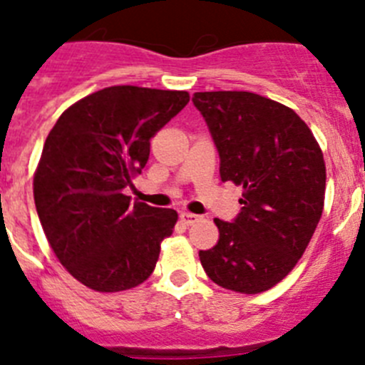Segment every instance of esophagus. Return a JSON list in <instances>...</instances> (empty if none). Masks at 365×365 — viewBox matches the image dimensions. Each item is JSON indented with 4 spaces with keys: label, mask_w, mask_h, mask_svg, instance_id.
I'll list each match as a JSON object with an SVG mask.
<instances>
[{
    "label": "esophagus",
    "mask_w": 365,
    "mask_h": 365,
    "mask_svg": "<svg viewBox=\"0 0 365 365\" xmlns=\"http://www.w3.org/2000/svg\"><path fill=\"white\" fill-rule=\"evenodd\" d=\"M200 220H202V216H198V214H192V212H182V214H180V221H182L185 227H190V225L198 223Z\"/></svg>",
    "instance_id": "obj_1"
}]
</instances>
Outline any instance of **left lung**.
I'll list each match as a JSON object with an SVG mask.
<instances>
[{
    "label": "left lung",
    "instance_id": "left-lung-1",
    "mask_svg": "<svg viewBox=\"0 0 365 365\" xmlns=\"http://www.w3.org/2000/svg\"><path fill=\"white\" fill-rule=\"evenodd\" d=\"M220 153L221 182L243 187L234 223L214 220L220 240L200 250L210 281L237 294L274 288L304 254L324 209L326 163L312 129L292 108L252 91H198Z\"/></svg>",
    "mask_w": 365,
    "mask_h": 365
}]
</instances>
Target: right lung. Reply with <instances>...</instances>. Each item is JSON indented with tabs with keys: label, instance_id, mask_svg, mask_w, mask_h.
I'll return each instance as SVG.
<instances>
[{
	"label": "right lung",
	"instance_id": "1",
	"mask_svg": "<svg viewBox=\"0 0 365 365\" xmlns=\"http://www.w3.org/2000/svg\"><path fill=\"white\" fill-rule=\"evenodd\" d=\"M189 93L110 86L63 111L34 173V202L59 263L102 294L131 290L153 274L178 212L133 202L124 189L149 160L151 138Z\"/></svg>",
	"mask_w": 365,
	"mask_h": 365
}]
</instances>
